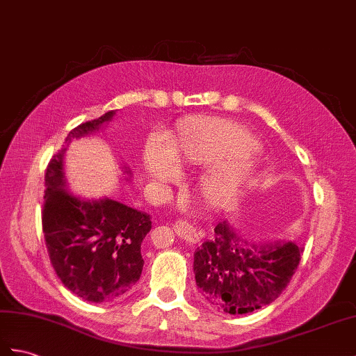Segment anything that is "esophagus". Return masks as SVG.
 I'll return each instance as SVG.
<instances>
[{
    "instance_id": "1",
    "label": "esophagus",
    "mask_w": 356,
    "mask_h": 356,
    "mask_svg": "<svg viewBox=\"0 0 356 356\" xmlns=\"http://www.w3.org/2000/svg\"><path fill=\"white\" fill-rule=\"evenodd\" d=\"M173 231L177 232V236H179L181 238H184L186 241H190V243H197L199 241V234L196 231L195 227H192V225L187 223L186 220L179 219L175 222V225H173Z\"/></svg>"
}]
</instances>
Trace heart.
Segmentation results:
<instances>
[{
	"instance_id": "heart-1",
	"label": "heart",
	"mask_w": 356,
	"mask_h": 356,
	"mask_svg": "<svg viewBox=\"0 0 356 356\" xmlns=\"http://www.w3.org/2000/svg\"><path fill=\"white\" fill-rule=\"evenodd\" d=\"M255 140L245 127L219 118H190L181 122L170 137L169 154L181 166H208L216 163L201 181V192L214 207H228L237 201L252 181L255 164L250 151ZM145 161L152 177L169 181L175 169L166 149L149 142Z\"/></svg>"
}]
</instances>
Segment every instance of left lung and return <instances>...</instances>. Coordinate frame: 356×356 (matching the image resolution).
<instances>
[{"label":"left lung","instance_id":"left-lung-1","mask_svg":"<svg viewBox=\"0 0 356 356\" xmlns=\"http://www.w3.org/2000/svg\"><path fill=\"white\" fill-rule=\"evenodd\" d=\"M214 234L195 250V280L205 299L234 316L278 299L298 270L303 246L291 241L250 245L227 222L218 223Z\"/></svg>","mask_w":356,"mask_h":356}]
</instances>
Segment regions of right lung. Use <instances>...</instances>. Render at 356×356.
<instances>
[{
	"mask_svg": "<svg viewBox=\"0 0 356 356\" xmlns=\"http://www.w3.org/2000/svg\"><path fill=\"white\" fill-rule=\"evenodd\" d=\"M107 111L69 131L66 142L84 137L108 122ZM65 149L54 154L45 173L42 229L49 261L67 290L101 303L122 296L140 280L142 241L151 231L149 214L113 199L83 201L66 190Z\"/></svg>",
	"mask_w": 356,
	"mask_h": 356,
	"instance_id": "1",
	"label": "right lung"
}]
</instances>
